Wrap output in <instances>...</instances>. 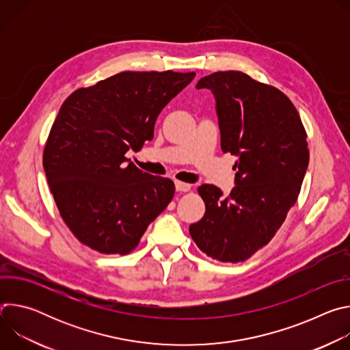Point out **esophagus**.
Returning <instances> with one entry per match:
<instances>
[{
  "mask_svg": "<svg viewBox=\"0 0 350 350\" xmlns=\"http://www.w3.org/2000/svg\"><path fill=\"white\" fill-rule=\"evenodd\" d=\"M174 185H176V191H178V192H187V191H189V189H191V185H189V184H187V183L176 181V183H174Z\"/></svg>",
  "mask_w": 350,
  "mask_h": 350,
  "instance_id": "esophagus-1",
  "label": "esophagus"
}]
</instances>
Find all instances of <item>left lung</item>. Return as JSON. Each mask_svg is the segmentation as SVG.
Wrapping results in <instances>:
<instances>
[{
  "label": "left lung",
  "mask_w": 350,
  "mask_h": 350,
  "mask_svg": "<svg viewBox=\"0 0 350 350\" xmlns=\"http://www.w3.org/2000/svg\"><path fill=\"white\" fill-rule=\"evenodd\" d=\"M196 88L212 91L221 151L238 161L228 195L212 184L198 188L206 213L189 234L208 256L243 262L269 243L296 202L309 165L306 131L285 94L242 72L212 73Z\"/></svg>",
  "instance_id": "1"
}]
</instances>
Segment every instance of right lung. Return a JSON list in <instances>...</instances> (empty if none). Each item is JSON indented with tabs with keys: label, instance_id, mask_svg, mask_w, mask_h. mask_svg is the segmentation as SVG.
Listing matches in <instances>:
<instances>
[{
	"label": "right lung",
	"instance_id": "obj_1",
	"mask_svg": "<svg viewBox=\"0 0 350 350\" xmlns=\"http://www.w3.org/2000/svg\"><path fill=\"white\" fill-rule=\"evenodd\" d=\"M195 73L122 72L62 104L44 148V172L75 237L101 254L131 252L170 204L174 183L124 155L154 138L161 111Z\"/></svg>",
	"mask_w": 350,
	"mask_h": 350
}]
</instances>
